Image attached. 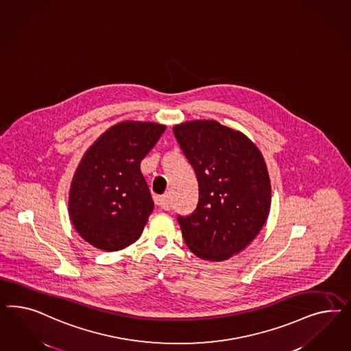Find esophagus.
<instances>
[{"mask_svg": "<svg viewBox=\"0 0 351 351\" xmlns=\"http://www.w3.org/2000/svg\"><path fill=\"white\" fill-rule=\"evenodd\" d=\"M154 202L156 204L163 208V210H170V201H169V195L163 194V195H156L154 197Z\"/></svg>", "mask_w": 351, "mask_h": 351, "instance_id": "obj_1", "label": "esophagus"}]
</instances>
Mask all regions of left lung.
Here are the masks:
<instances>
[{"label": "left lung", "instance_id": "left-lung-1", "mask_svg": "<svg viewBox=\"0 0 351 351\" xmlns=\"http://www.w3.org/2000/svg\"><path fill=\"white\" fill-rule=\"evenodd\" d=\"M173 135L199 186L194 213L178 216L184 241L203 260H228L255 239L270 211L264 157L242 132L213 119L176 125Z\"/></svg>", "mask_w": 351, "mask_h": 351}]
</instances>
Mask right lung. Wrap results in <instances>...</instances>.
Returning a JSON list of instances; mask_svg holds the SVG:
<instances>
[{
  "mask_svg": "<svg viewBox=\"0 0 351 351\" xmlns=\"http://www.w3.org/2000/svg\"><path fill=\"white\" fill-rule=\"evenodd\" d=\"M153 122L125 121L87 149L69 191V217L87 243L118 251L136 242L153 211L140 162L165 132Z\"/></svg>",
  "mask_w": 351,
  "mask_h": 351,
  "instance_id": "1",
  "label": "right lung"
}]
</instances>
